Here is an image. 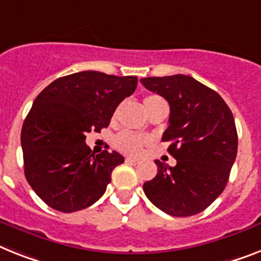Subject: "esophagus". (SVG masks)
Segmentation results:
<instances>
[{"label":"esophagus","instance_id":"1","mask_svg":"<svg viewBox=\"0 0 261 261\" xmlns=\"http://www.w3.org/2000/svg\"><path fill=\"white\" fill-rule=\"evenodd\" d=\"M125 161L128 164H137V163H139V160H137V159H133V157H126Z\"/></svg>","mask_w":261,"mask_h":261}]
</instances>
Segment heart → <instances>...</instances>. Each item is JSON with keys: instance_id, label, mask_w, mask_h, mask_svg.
Wrapping results in <instances>:
<instances>
[{"instance_id": "heart-1", "label": "heart", "mask_w": 261, "mask_h": 261, "mask_svg": "<svg viewBox=\"0 0 261 261\" xmlns=\"http://www.w3.org/2000/svg\"><path fill=\"white\" fill-rule=\"evenodd\" d=\"M163 98L156 94H150V96L144 97V108H145L146 113L154 107L159 102H161ZM144 143H145V140L143 137H140V136L135 135L132 132H121L120 135H117L115 140V144L117 146L118 149L122 150V152H125V153L129 154H137L143 148Z\"/></svg>"}]
</instances>
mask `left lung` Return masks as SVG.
<instances>
[{"label":"left lung","instance_id":"1","mask_svg":"<svg viewBox=\"0 0 261 261\" xmlns=\"http://www.w3.org/2000/svg\"><path fill=\"white\" fill-rule=\"evenodd\" d=\"M171 108L163 141L177 160L174 167L156 160V177L144 182L150 203L174 217L203 212L221 195L238 153V132L231 109L211 88L184 74L140 80Z\"/></svg>","mask_w":261,"mask_h":261}]
</instances>
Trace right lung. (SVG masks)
Segmentation results:
<instances>
[{"mask_svg": "<svg viewBox=\"0 0 261 261\" xmlns=\"http://www.w3.org/2000/svg\"><path fill=\"white\" fill-rule=\"evenodd\" d=\"M136 87V76L85 70L55 80L36 97L23 121L21 146L25 177L45 204L70 213L104 195L124 157L115 150L92 153L87 133L107 128Z\"/></svg>", "mask_w": 261, "mask_h": 261, "instance_id": "1", "label": "right lung"}]
</instances>
